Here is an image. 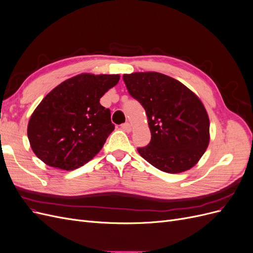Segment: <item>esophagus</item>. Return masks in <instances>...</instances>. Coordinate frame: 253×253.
Returning a JSON list of instances; mask_svg holds the SVG:
<instances>
[{
    "mask_svg": "<svg viewBox=\"0 0 253 253\" xmlns=\"http://www.w3.org/2000/svg\"><path fill=\"white\" fill-rule=\"evenodd\" d=\"M121 129H122V131H125L126 133H129L132 131V126H131V125L127 124V122H126V124L121 126Z\"/></svg>",
    "mask_w": 253,
    "mask_h": 253,
    "instance_id": "esophagus-1",
    "label": "esophagus"
}]
</instances>
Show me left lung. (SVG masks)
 I'll list each match as a JSON object with an SVG mask.
<instances>
[{"label":"left lung","mask_w":253,"mask_h":253,"mask_svg":"<svg viewBox=\"0 0 253 253\" xmlns=\"http://www.w3.org/2000/svg\"><path fill=\"white\" fill-rule=\"evenodd\" d=\"M128 93L148 118L151 141L138 153L160 171L193 168L210 141V121L201 99L181 82L156 72L125 74Z\"/></svg>","instance_id":"8db88e82"}]
</instances>
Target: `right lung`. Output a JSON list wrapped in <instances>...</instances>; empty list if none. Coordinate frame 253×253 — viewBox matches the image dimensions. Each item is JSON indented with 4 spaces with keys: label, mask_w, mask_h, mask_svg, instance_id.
<instances>
[{
    "label": "right lung",
    "mask_w": 253,
    "mask_h": 253,
    "mask_svg": "<svg viewBox=\"0 0 253 253\" xmlns=\"http://www.w3.org/2000/svg\"><path fill=\"white\" fill-rule=\"evenodd\" d=\"M119 79L118 74L83 73L50 90L28 121L27 136L36 156L66 171L93 159L114 131L111 112L100 98Z\"/></svg>",
    "instance_id": "obj_1"
}]
</instances>
